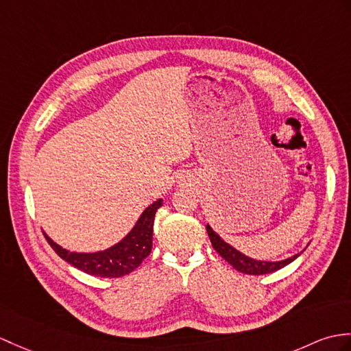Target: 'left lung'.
<instances>
[{"label": "left lung", "mask_w": 351, "mask_h": 351, "mask_svg": "<svg viewBox=\"0 0 351 351\" xmlns=\"http://www.w3.org/2000/svg\"><path fill=\"white\" fill-rule=\"evenodd\" d=\"M206 232L209 234V239H210V243H213L214 250L226 260L227 263H230L236 271H239L242 274H248V275L272 274L275 271H278V269L287 266L289 263L293 262V260H296L300 256L299 252V254H295L286 260H280V262H263V260H256L242 254V252L229 245V243L219 238V234H217L209 224L206 226Z\"/></svg>", "instance_id": "obj_1"}]
</instances>
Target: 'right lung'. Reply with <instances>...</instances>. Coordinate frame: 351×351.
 <instances>
[{
    "label": "right lung",
    "instance_id": "1",
    "mask_svg": "<svg viewBox=\"0 0 351 351\" xmlns=\"http://www.w3.org/2000/svg\"><path fill=\"white\" fill-rule=\"evenodd\" d=\"M161 205V199L154 202L143 210L132 232L124 239L103 251L70 252L53 242L46 233L45 236L56 254L71 266L89 275L101 276V278H119V276L133 272L149 256L152 250L154 218H156V213Z\"/></svg>",
    "mask_w": 351,
    "mask_h": 351
}]
</instances>
